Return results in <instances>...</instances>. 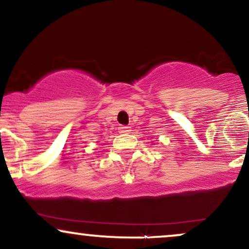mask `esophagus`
<instances>
[{"label": "esophagus", "mask_w": 249, "mask_h": 249, "mask_svg": "<svg viewBox=\"0 0 249 249\" xmlns=\"http://www.w3.org/2000/svg\"><path fill=\"white\" fill-rule=\"evenodd\" d=\"M118 132L119 133H130L131 132V127L130 126H119L118 127Z\"/></svg>", "instance_id": "obj_1"}]
</instances>
